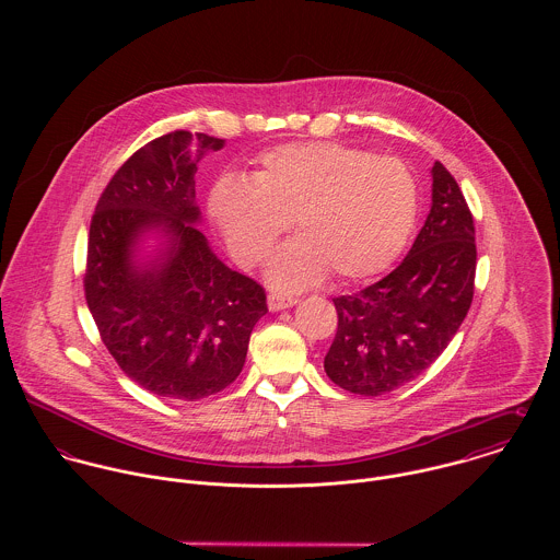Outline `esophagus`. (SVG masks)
Returning a JSON list of instances; mask_svg holds the SVG:
<instances>
[{
  "instance_id": "34e87169",
  "label": "esophagus",
  "mask_w": 560,
  "mask_h": 560,
  "mask_svg": "<svg viewBox=\"0 0 560 560\" xmlns=\"http://www.w3.org/2000/svg\"><path fill=\"white\" fill-rule=\"evenodd\" d=\"M295 304H298L295 298H287V295H280V293H269V295H267V306H269L271 313L291 308V306H295Z\"/></svg>"
}]
</instances>
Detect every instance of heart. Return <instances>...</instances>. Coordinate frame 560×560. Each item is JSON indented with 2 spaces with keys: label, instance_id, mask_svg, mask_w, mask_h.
Segmentation results:
<instances>
[{
  "label": "heart",
  "instance_id": "heart-1",
  "mask_svg": "<svg viewBox=\"0 0 560 560\" xmlns=\"http://www.w3.org/2000/svg\"><path fill=\"white\" fill-rule=\"evenodd\" d=\"M209 215L247 269L269 256L293 222L300 240L271 258L267 280L298 291L327 269L342 282L384 271L416 226L418 187L395 158L336 142L284 144L260 155L252 183L220 178Z\"/></svg>",
  "mask_w": 560,
  "mask_h": 560
}]
</instances>
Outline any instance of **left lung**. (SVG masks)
I'll list each match as a JSON object with an SVG mask.
<instances>
[{"instance_id": "8db88e82", "label": "left lung", "mask_w": 560, "mask_h": 560, "mask_svg": "<svg viewBox=\"0 0 560 560\" xmlns=\"http://www.w3.org/2000/svg\"><path fill=\"white\" fill-rule=\"evenodd\" d=\"M431 176V211L399 267L353 295L334 298L338 329L323 366L336 386L353 395L380 397L416 380L470 311L475 220L440 161Z\"/></svg>"}]
</instances>
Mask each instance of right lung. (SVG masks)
<instances>
[{
  "mask_svg": "<svg viewBox=\"0 0 560 560\" xmlns=\"http://www.w3.org/2000/svg\"><path fill=\"white\" fill-rule=\"evenodd\" d=\"M224 140L172 131L125 161L103 189L88 235L85 302L122 373L167 399L198 400L240 377L265 289L226 267L194 226L196 170ZM160 230L166 247L137 260Z\"/></svg>",
  "mask_w": 560,
  "mask_h": 560,
  "instance_id": "obj_1",
  "label": "right lung"
}]
</instances>
